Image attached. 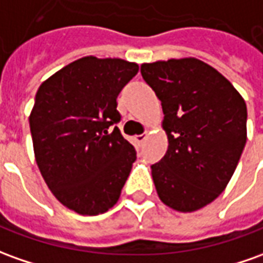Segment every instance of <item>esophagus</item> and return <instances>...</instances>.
Masks as SVG:
<instances>
[{
  "instance_id": "esophagus-1",
  "label": "esophagus",
  "mask_w": 263,
  "mask_h": 263,
  "mask_svg": "<svg viewBox=\"0 0 263 263\" xmlns=\"http://www.w3.org/2000/svg\"><path fill=\"white\" fill-rule=\"evenodd\" d=\"M146 137H147V135H146V133H143V135L136 136L135 140L139 143V144H143V143H144V140H146Z\"/></svg>"
}]
</instances>
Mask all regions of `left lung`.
I'll return each mask as SVG.
<instances>
[{
  "instance_id": "1",
  "label": "left lung",
  "mask_w": 263,
  "mask_h": 263,
  "mask_svg": "<svg viewBox=\"0 0 263 263\" xmlns=\"http://www.w3.org/2000/svg\"><path fill=\"white\" fill-rule=\"evenodd\" d=\"M144 81L162 101L167 152L152 166L159 199L195 212L225 190L246 143V103L216 68L195 57L143 63Z\"/></svg>"
}]
</instances>
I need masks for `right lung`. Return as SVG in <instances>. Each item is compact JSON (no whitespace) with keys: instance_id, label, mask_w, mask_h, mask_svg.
<instances>
[{"instance_id":"add662e5","label":"right lung","mask_w":263,"mask_h":263,"mask_svg":"<svg viewBox=\"0 0 263 263\" xmlns=\"http://www.w3.org/2000/svg\"><path fill=\"white\" fill-rule=\"evenodd\" d=\"M137 63L87 55L41 83L30 113L34 157L63 206L96 216L117 203L136 160L135 147L111 126L117 96Z\"/></svg>"}]
</instances>
